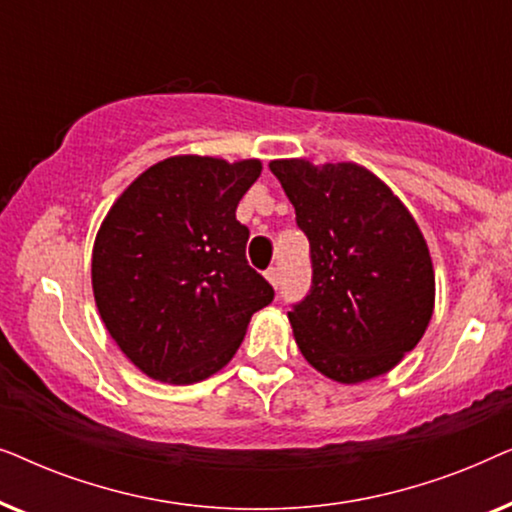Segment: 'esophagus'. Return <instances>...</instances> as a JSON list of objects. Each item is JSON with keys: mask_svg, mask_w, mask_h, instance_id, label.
I'll use <instances>...</instances> for the list:
<instances>
[{"mask_svg": "<svg viewBox=\"0 0 512 512\" xmlns=\"http://www.w3.org/2000/svg\"><path fill=\"white\" fill-rule=\"evenodd\" d=\"M265 277H268V282L275 286V289L279 286V279H282V275H279V268H268L265 270Z\"/></svg>", "mask_w": 512, "mask_h": 512, "instance_id": "34e87169", "label": "esophagus"}]
</instances>
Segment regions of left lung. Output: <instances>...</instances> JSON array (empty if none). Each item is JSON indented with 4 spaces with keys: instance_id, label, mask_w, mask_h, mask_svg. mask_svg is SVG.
I'll list each match as a JSON object with an SVG mask.
<instances>
[{
    "instance_id": "obj_1",
    "label": "left lung",
    "mask_w": 512,
    "mask_h": 512,
    "mask_svg": "<svg viewBox=\"0 0 512 512\" xmlns=\"http://www.w3.org/2000/svg\"><path fill=\"white\" fill-rule=\"evenodd\" d=\"M270 170L310 240L312 286L289 312L298 349L335 382L384 375L433 314V265L415 219L361 165L272 160Z\"/></svg>"
}]
</instances>
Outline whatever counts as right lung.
Masks as SVG:
<instances>
[{
    "label": "right lung",
    "instance_id": "add662e5",
    "mask_svg": "<svg viewBox=\"0 0 512 512\" xmlns=\"http://www.w3.org/2000/svg\"><path fill=\"white\" fill-rule=\"evenodd\" d=\"M258 160L177 156L153 165L109 209L93 247V293L111 338L153 380L214 375L275 289L247 263L235 219Z\"/></svg>",
    "mask_w": 512,
    "mask_h": 512
}]
</instances>
